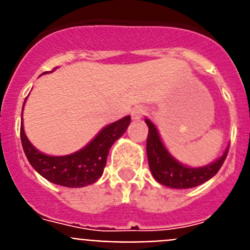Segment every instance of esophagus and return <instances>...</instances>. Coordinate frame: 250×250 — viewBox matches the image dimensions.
<instances>
[{
  "instance_id": "obj_1",
  "label": "esophagus",
  "mask_w": 250,
  "mask_h": 250,
  "mask_svg": "<svg viewBox=\"0 0 250 250\" xmlns=\"http://www.w3.org/2000/svg\"><path fill=\"white\" fill-rule=\"evenodd\" d=\"M145 114H146V109H145L144 106H136V107H134L131 111V116L134 120H139V119L143 118Z\"/></svg>"
}]
</instances>
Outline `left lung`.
Returning a JSON list of instances; mask_svg holds the SVG:
<instances>
[{"mask_svg":"<svg viewBox=\"0 0 250 250\" xmlns=\"http://www.w3.org/2000/svg\"><path fill=\"white\" fill-rule=\"evenodd\" d=\"M149 134L146 140V154L149 167L155 180L165 187L174 189H189L198 187L213 178L224 163L228 154L229 145L224 150L223 155L210 164L204 167H188L176 160L167 149L159 134L158 129L151 120L145 119Z\"/></svg>","mask_w":250,"mask_h":250,"instance_id":"1","label":"left lung"}]
</instances>
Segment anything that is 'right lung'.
<instances>
[{
  "mask_svg": "<svg viewBox=\"0 0 250 250\" xmlns=\"http://www.w3.org/2000/svg\"><path fill=\"white\" fill-rule=\"evenodd\" d=\"M48 72L50 71L43 72V74H48ZM25 103H23V106H25ZM130 121H131V118L130 115H127L120 120L104 126L98 132V135L83 149L68 155L55 156L43 154L31 144V141L25 134L23 120H22V147L32 167L40 175L47 179L48 182L61 185V187L83 188L94 184L98 182L99 178H101L104 167H106L110 147L115 141L124 135V132L126 131L127 126L130 125Z\"/></svg>",
  "mask_w": 250,
  "mask_h": 250,
  "instance_id": "add662e5",
  "label": "right lung"
}]
</instances>
